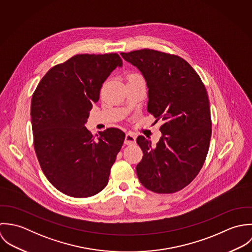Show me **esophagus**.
Masks as SVG:
<instances>
[{
	"label": "esophagus",
	"mask_w": 252,
	"mask_h": 252,
	"mask_svg": "<svg viewBox=\"0 0 252 252\" xmlns=\"http://www.w3.org/2000/svg\"><path fill=\"white\" fill-rule=\"evenodd\" d=\"M135 135L132 134L131 132H128L126 134V139H125V144L126 145H131L135 143Z\"/></svg>",
	"instance_id": "1"
}]
</instances>
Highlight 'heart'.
I'll return each instance as SVG.
<instances>
[{"instance_id": "obj_1", "label": "heart", "mask_w": 252, "mask_h": 252, "mask_svg": "<svg viewBox=\"0 0 252 252\" xmlns=\"http://www.w3.org/2000/svg\"><path fill=\"white\" fill-rule=\"evenodd\" d=\"M128 80H144V79H143V77L139 73L132 72V73H129L127 75V81Z\"/></svg>"}]
</instances>
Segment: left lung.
Masks as SVG:
<instances>
[{
  "instance_id": "1",
  "label": "left lung",
  "mask_w": 252,
  "mask_h": 252,
  "mask_svg": "<svg viewBox=\"0 0 252 252\" xmlns=\"http://www.w3.org/2000/svg\"><path fill=\"white\" fill-rule=\"evenodd\" d=\"M136 66L149 88L147 111L163 124L156 146L140 135L143 158L136 166L141 184L158 194H172L188 186L204 163L211 137V116L205 87L182 57L142 49L121 53Z\"/></svg>"
}]
</instances>
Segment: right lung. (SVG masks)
I'll use <instances>...</instances> for the list:
<instances>
[{
	"instance_id": "obj_1",
	"label": "right lung",
	"mask_w": 252,
	"mask_h": 252,
	"mask_svg": "<svg viewBox=\"0 0 252 252\" xmlns=\"http://www.w3.org/2000/svg\"><path fill=\"white\" fill-rule=\"evenodd\" d=\"M122 64L118 53L77 54L51 67L33 94L35 152L48 180L67 196L89 198L108 184L126 134L109 127L95 138L85 125L104 81Z\"/></svg>"
}]
</instances>
